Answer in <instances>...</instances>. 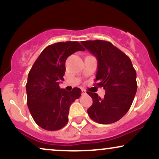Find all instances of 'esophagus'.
Listing matches in <instances>:
<instances>
[{"mask_svg": "<svg viewBox=\"0 0 159 159\" xmlns=\"http://www.w3.org/2000/svg\"><path fill=\"white\" fill-rule=\"evenodd\" d=\"M81 93H82V95L86 94V90H84V89H81Z\"/></svg>", "mask_w": 159, "mask_h": 159, "instance_id": "1", "label": "esophagus"}]
</instances>
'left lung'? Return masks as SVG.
Masks as SVG:
<instances>
[{"mask_svg":"<svg viewBox=\"0 0 159 159\" xmlns=\"http://www.w3.org/2000/svg\"><path fill=\"white\" fill-rule=\"evenodd\" d=\"M81 44L96 56L98 61L95 81L102 87L105 95L87 92L93 105L87 110L89 116L100 124H110L121 119L128 112L137 92L136 71L130 58L110 42L82 41Z\"/></svg>","mask_w":159,"mask_h":159,"instance_id":"left-lung-1","label":"left lung"}]
</instances>
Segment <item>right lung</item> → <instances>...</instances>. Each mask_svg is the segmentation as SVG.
Wrapping results in <instances>:
<instances>
[{
  "label": "right lung",
  "instance_id": "obj_1",
  "mask_svg": "<svg viewBox=\"0 0 159 159\" xmlns=\"http://www.w3.org/2000/svg\"><path fill=\"white\" fill-rule=\"evenodd\" d=\"M78 51H85L78 42L57 43L42 52L30 70L26 84L27 104L33 119L48 131L59 130L68 123L69 107L81 96L75 87L71 92L61 89L67 57Z\"/></svg>",
  "mask_w": 159,
  "mask_h": 159
}]
</instances>
